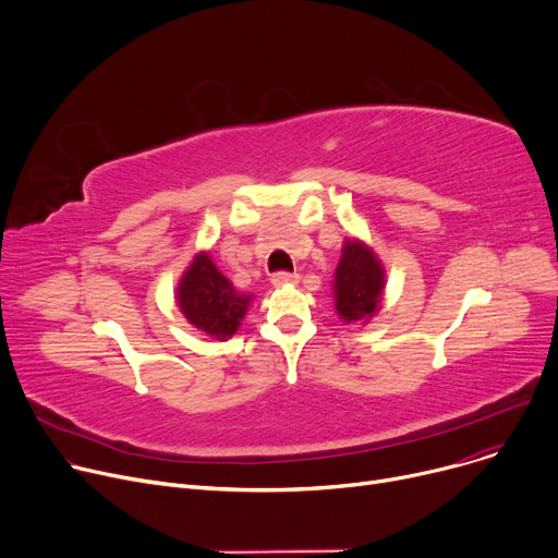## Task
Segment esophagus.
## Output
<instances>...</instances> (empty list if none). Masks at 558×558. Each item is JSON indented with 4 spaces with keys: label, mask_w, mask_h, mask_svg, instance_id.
<instances>
[{
    "label": "esophagus",
    "mask_w": 558,
    "mask_h": 558,
    "mask_svg": "<svg viewBox=\"0 0 558 558\" xmlns=\"http://www.w3.org/2000/svg\"><path fill=\"white\" fill-rule=\"evenodd\" d=\"M271 282L276 287H282V284H291V282H299V274H291V271H276L271 276Z\"/></svg>",
    "instance_id": "obj_1"
}]
</instances>
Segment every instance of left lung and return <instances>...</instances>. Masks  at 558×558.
Masks as SVG:
<instances>
[{
	"label": "left lung",
	"mask_w": 558,
	"mask_h": 558,
	"mask_svg": "<svg viewBox=\"0 0 558 558\" xmlns=\"http://www.w3.org/2000/svg\"><path fill=\"white\" fill-rule=\"evenodd\" d=\"M333 280V299L343 320H367L379 310L386 287L384 267L377 255L359 240H348Z\"/></svg>",
	"instance_id": "obj_1"
}]
</instances>
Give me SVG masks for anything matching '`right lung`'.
Masks as SVG:
<instances>
[{"label":"right lung","instance_id":"obj_1","mask_svg":"<svg viewBox=\"0 0 558 558\" xmlns=\"http://www.w3.org/2000/svg\"><path fill=\"white\" fill-rule=\"evenodd\" d=\"M177 303L195 327L225 341L238 331L251 295L238 293L235 287L217 271L210 255L199 253L179 282Z\"/></svg>","mask_w":558,"mask_h":558}]
</instances>
